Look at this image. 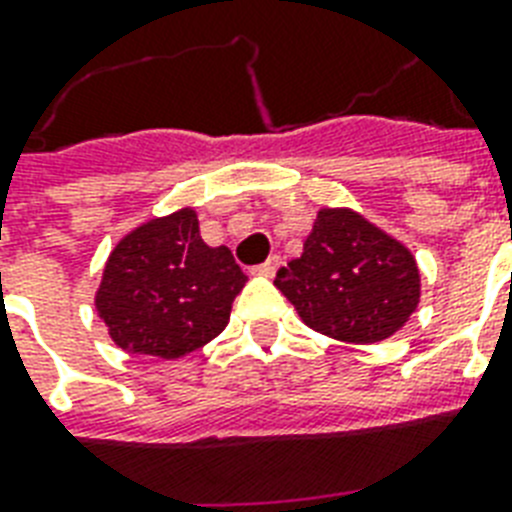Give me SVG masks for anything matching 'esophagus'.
Segmentation results:
<instances>
[{
  "label": "esophagus",
  "mask_w": 512,
  "mask_h": 512,
  "mask_svg": "<svg viewBox=\"0 0 512 512\" xmlns=\"http://www.w3.org/2000/svg\"><path fill=\"white\" fill-rule=\"evenodd\" d=\"M279 265H281V257L271 255L263 265H255V268H252V273H255V276H265V279H271L273 273L279 271Z\"/></svg>",
  "instance_id": "1"
}]
</instances>
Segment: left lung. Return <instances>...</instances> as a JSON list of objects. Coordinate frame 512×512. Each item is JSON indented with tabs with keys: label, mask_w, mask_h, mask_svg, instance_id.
I'll use <instances>...</instances> for the list:
<instances>
[{
	"label": "left lung",
	"mask_w": 512,
	"mask_h": 512,
	"mask_svg": "<svg viewBox=\"0 0 512 512\" xmlns=\"http://www.w3.org/2000/svg\"><path fill=\"white\" fill-rule=\"evenodd\" d=\"M273 284L305 327L353 345L396 335L420 303L412 252L348 207L319 209L303 255L289 260Z\"/></svg>",
	"instance_id": "1"
}]
</instances>
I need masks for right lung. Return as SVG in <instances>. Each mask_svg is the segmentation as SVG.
Instances as JSON below:
<instances>
[{"instance_id": "add662e5", "label": "right lung", "mask_w": 512, "mask_h": 512, "mask_svg": "<svg viewBox=\"0 0 512 512\" xmlns=\"http://www.w3.org/2000/svg\"><path fill=\"white\" fill-rule=\"evenodd\" d=\"M244 284L231 249L204 244L196 209L183 207L111 249L95 308L127 353L183 358L223 332Z\"/></svg>"}]
</instances>
